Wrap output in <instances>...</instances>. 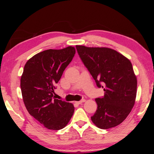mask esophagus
<instances>
[{
    "instance_id": "1",
    "label": "esophagus",
    "mask_w": 154,
    "mask_h": 154,
    "mask_svg": "<svg viewBox=\"0 0 154 154\" xmlns=\"http://www.w3.org/2000/svg\"><path fill=\"white\" fill-rule=\"evenodd\" d=\"M85 101V99H82V100H79V101H75V103H77V104H81V103H84Z\"/></svg>"
}]
</instances>
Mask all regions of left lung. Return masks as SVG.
Segmentation results:
<instances>
[{
	"label": "left lung",
	"instance_id": "obj_1",
	"mask_svg": "<svg viewBox=\"0 0 154 154\" xmlns=\"http://www.w3.org/2000/svg\"><path fill=\"white\" fill-rule=\"evenodd\" d=\"M77 53L104 95L97 98L91 120L100 129L115 127L126 119L135 103L137 79L128 59L108 48L76 45Z\"/></svg>",
	"mask_w": 154,
	"mask_h": 154
}]
</instances>
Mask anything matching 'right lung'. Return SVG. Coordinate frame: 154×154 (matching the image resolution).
Segmentation results:
<instances>
[{"label": "right lung", "mask_w": 154, "mask_h": 154, "mask_svg": "<svg viewBox=\"0 0 154 154\" xmlns=\"http://www.w3.org/2000/svg\"><path fill=\"white\" fill-rule=\"evenodd\" d=\"M75 54L72 46L50 49L35 54L24 65L20 79L23 101L29 114L48 129L63 128L73 114V104L55 99L54 94Z\"/></svg>", "instance_id": "right-lung-1"}]
</instances>
